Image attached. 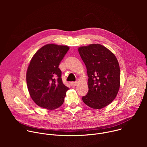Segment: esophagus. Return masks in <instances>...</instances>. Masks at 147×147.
<instances>
[{
    "label": "esophagus",
    "instance_id": "obj_1",
    "mask_svg": "<svg viewBox=\"0 0 147 147\" xmlns=\"http://www.w3.org/2000/svg\"><path fill=\"white\" fill-rule=\"evenodd\" d=\"M77 84V81H74V82H70V85L72 87L76 86Z\"/></svg>",
    "mask_w": 147,
    "mask_h": 147
}]
</instances>
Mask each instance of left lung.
<instances>
[{
	"mask_svg": "<svg viewBox=\"0 0 147 147\" xmlns=\"http://www.w3.org/2000/svg\"><path fill=\"white\" fill-rule=\"evenodd\" d=\"M87 67L88 92L82 101L91 108L102 109L116 98L120 87V73L115 55L100 44L78 48Z\"/></svg>",
	"mask_w": 147,
	"mask_h": 147,
	"instance_id": "obj_1",
	"label": "left lung"
}]
</instances>
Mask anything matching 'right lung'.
Masks as SVG:
<instances>
[{
  "mask_svg": "<svg viewBox=\"0 0 147 147\" xmlns=\"http://www.w3.org/2000/svg\"><path fill=\"white\" fill-rule=\"evenodd\" d=\"M69 49L67 46L48 44L31 59L27 84L31 98L39 107L53 110L63 103L69 88L63 83L59 66Z\"/></svg>",
  "mask_w": 147,
  "mask_h": 147,
  "instance_id": "obj_1",
  "label": "right lung"
}]
</instances>
